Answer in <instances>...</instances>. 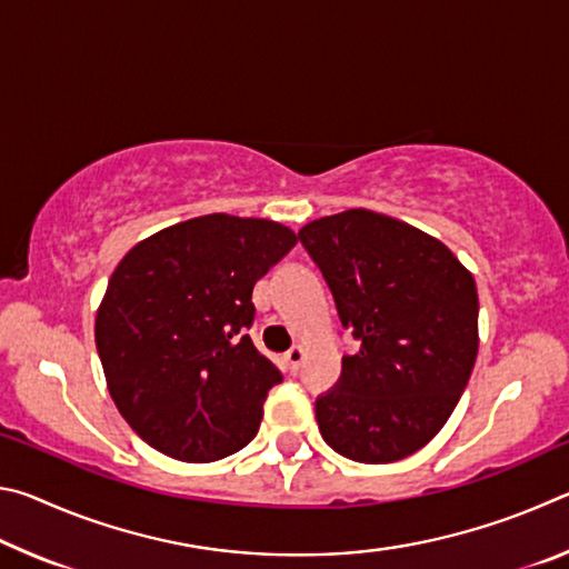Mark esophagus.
<instances>
[{
	"label": "esophagus",
	"instance_id": "obj_1",
	"mask_svg": "<svg viewBox=\"0 0 569 569\" xmlns=\"http://www.w3.org/2000/svg\"><path fill=\"white\" fill-rule=\"evenodd\" d=\"M303 356H306V349L303 346H293L291 351H286L283 353V359H281V363H283V369L286 371H298V366H301V361H303Z\"/></svg>",
	"mask_w": 569,
	"mask_h": 569
}]
</instances>
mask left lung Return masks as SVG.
<instances>
[{"label": "left lung", "instance_id": "obj_1", "mask_svg": "<svg viewBox=\"0 0 569 569\" xmlns=\"http://www.w3.org/2000/svg\"><path fill=\"white\" fill-rule=\"evenodd\" d=\"M361 349L316 399L321 437L341 457L389 465L439 435L479 349L477 283L423 230L353 208L298 230Z\"/></svg>", "mask_w": 569, "mask_h": 569}]
</instances>
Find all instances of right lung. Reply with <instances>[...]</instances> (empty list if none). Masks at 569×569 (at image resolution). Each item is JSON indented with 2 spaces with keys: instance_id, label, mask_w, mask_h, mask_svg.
Wrapping results in <instances>:
<instances>
[{
  "instance_id": "obj_1",
  "label": "right lung",
  "mask_w": 569,
  "mask_h": 569,
  "mask_svg": "<svg viewBox=\"0 0 569 569\" xmlns=\"http://www.w3.org/2000/svg\"><path fill=\"white\" fill-rule=\"evenodd\" d=\"M296 240L273 220L213 213L140 240L114 268L94 343L114 407L152 449L216 461L256 437L283 377L246 333L253 286Z\"/></svg>"
}]
</instances>
